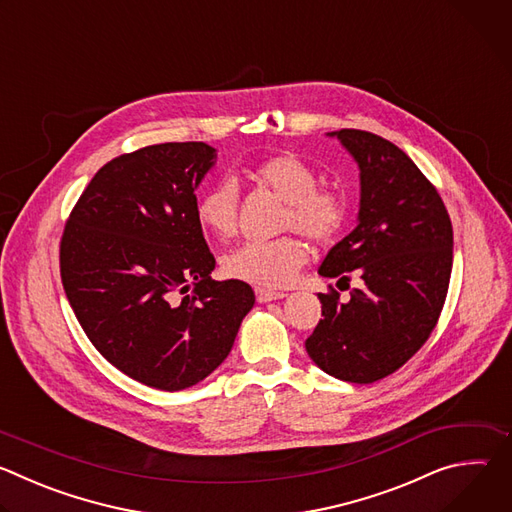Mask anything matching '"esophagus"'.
I'll use <instances>...</instances> for the list:
<instances>
[{
    "mask_svg": "<svg viewBox=\"0 0 512 512\" xmlns=\"http://www.w3.org/2000/svg\"><path fill=\"white\" fill-rule=\"evenodd\" d=\"M255 296H257V302H259V304H267V302L283 300L287 294H283V291H273V289L257 287V289H255Z\"/></svg>",
    "mask_w": 512,
    "mask_h": 512,
    "instance_id": "1",
    "label": "esophagus"
}]
</instances>
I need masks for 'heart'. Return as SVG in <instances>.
<instances>
[{
    "instance_id": "1",
    "label": "heart",
    "mask_w": 512,
    "mask_h": 512,
    "mask_svg": "<svg viewBox=\"0 0 512 512\" xmlns=\"http://www.w3.org/2000/svg\"><path fill=\"white\" fill-rule=\"evenodd\" d=\"M251 178L285 200L283 227L298 229L316 243H330L346 221V200L340 192L320 188L316 172L294 154H277L259 162ZM237 184L221 180L196 200V221L204 233L229 237L237 225ZM308 245L285 235L273 241H245L223 257V271L239 281L281 287L308 261Z\"/></svg>"
}]
</instances>
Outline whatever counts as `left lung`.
<instances>
[{"label": "left lung", "instance_id": "left-lung-1", "mask_svg": "<svg viewBox=\"0 0 512 512\" xmlns=\"http://www.w3.org/2000/svg\"><path fill=\"white\" fill-rule=\"evenodd\" d=\"M360 170L356 227L318 273L362 285L318 294L322 320L306 340L318 367L348 383H375L423 346L442 314L452 261L450 214L413 160L395 143L360 129L330 131Z\"/></svg>", "mask_w": 512, "mask_h": 512}]
</instances>
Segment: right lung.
Instances as JSON below:
<instances>
[{"instance_id": "add662e5", "label": "right lung", "mask_w": 512, "mask_h": 512, "mask_svg": "<svg viewBox=\"0 0 512 512\" xmlns=\"http://www.w3.org/2000/svg\"><path fill=\"white\" fill-rule=\"evenodd\" d=\"M216 162L204 141L158 143L105 164L60 241L66 298L93 346L127 377L180 391L206 379L255 304L214 281L196 188Z\"/></svg>"}]
</instances>
